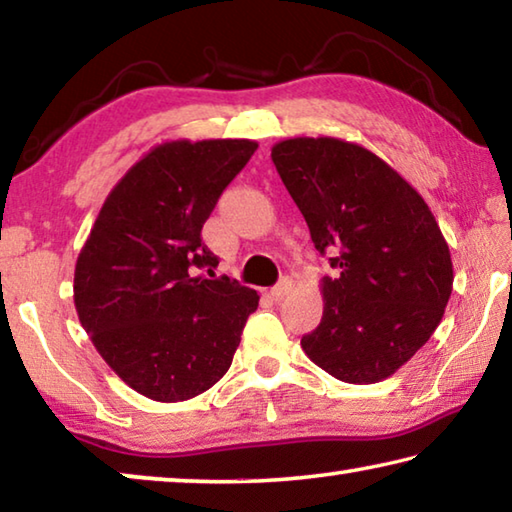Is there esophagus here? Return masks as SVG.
<instances>
[{
  "instance_id": "1",
  "label": "esophagus",
  "mask_w": 512,
  "mask_h": 512,
  "mask_svg": "<svg viewBox=\"0 0 512 512\" xmlns=\"http://www.w3.org/2000/svg\"><path fill=\"white\" fill-rule=\"evenodd\" d=\"M291 293V280L289 277H284V280H280L275 284V287L271 289V296L275 298V300H282V298H287Z\"/></svg>"
}]
</instances>
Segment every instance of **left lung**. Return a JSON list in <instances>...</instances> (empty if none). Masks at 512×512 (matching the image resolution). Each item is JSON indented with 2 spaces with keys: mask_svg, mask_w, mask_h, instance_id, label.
I'll list each match as a JSON object with an SVG mask.
<instances>
[{
  "mask_svg": "<svg viewBox=\"0 0 512 512\" xmlns=\"http://www.w3.org/2000/svg\"><path fill=\"white\" fill-rule=\"evenodd\" d=\"M271 158L316 250L339 268L323 277V320L302 350L348 384L391 377L452 296V255L429 205L375 153L336 137H293Z\"/></svg>",
  "mask_w": 512,
  "mask_h": 512,
  "instance_id": "1",
  "label": "left lung"
}]
</instances>
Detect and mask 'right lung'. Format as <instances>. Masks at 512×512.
<instances>
[{
    "label": "right lung",
    "instance_id": "right-lung-1",
    "mask_svg": "<svg viewBox=\"0 0 512 512\" xmlns=\"http://www.w3.org/2000/svg\"><path fill=\"white\" fill-rule=\"evenodd\" d=\"M257 142H167L108 194L74 271V305L103 361L144 397L212 388L239 348L255 289L201 277L219 264L201 230ZM214 276V275H212Z\"/></svg>",
    "mask_w": 512,
    "mask_h": 512
}]
</instances>
